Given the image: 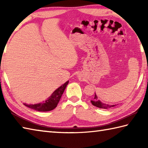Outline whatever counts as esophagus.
<instances>
[{
	"mask_svg": "<svg viewBox=\"0 0 148 148\" xmlns=\"http://www.w3.org/2000/svg\"><path fill=\"white\" fill-rule=\"evenodd\" d=\"M78 77H79V80H81V81H82L83 79V77H82V76H78Z\"/></svg>",
	"mask_w": 148,
	"mask_h": 148,
	"instance_id": "34e87169",
	"label": "esophagus"
}]
</instances>
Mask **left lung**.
Masks as SVG:
<instances>
[{"label": "left lung", "instance_id": "obj_1", "mask_svg": "<svg viewBox=\"0 0 148 148\" xmlns=\"http://www.w3.org/2000/svg\"><path fill=\"white\" fill-rule=\"evenodd\" d=\"M91 102H92V105L94 106H96L97 108H102V109H109L113 108L116 106V105H109V104H106L105 103H103L100 100L98 99V97H97L96 93L95 94V97L93 100H91Z\"/></svg>", "mask_w": 148, "mask_h": 148}]
</instances>
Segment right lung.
I'll return each instance as SVG.
<instances>
[{
	"label": "right lung",
	"instance_id": "1",
	"mask_svg": "<svg viewBox=\"0 0 148 148\" xmlns=\"http://www.w3.org/2000/svg\"><path fill=\"white\" fill-rule=\"evenodd\" d=\"M69 82V81H67L64 84H62V86L58 88L57 89L53 92L51 96L49 97L45 101H43L41 103H36V104H27L25 103H23V104L28 107V108L34 109L37 111L46 112L51 111V110L54 109L57 106L60 100L61 99L62 94L64 93Z\"/></svg>",
	"mask_w": 148,
	"mask_h": 148
}]
</instances>
